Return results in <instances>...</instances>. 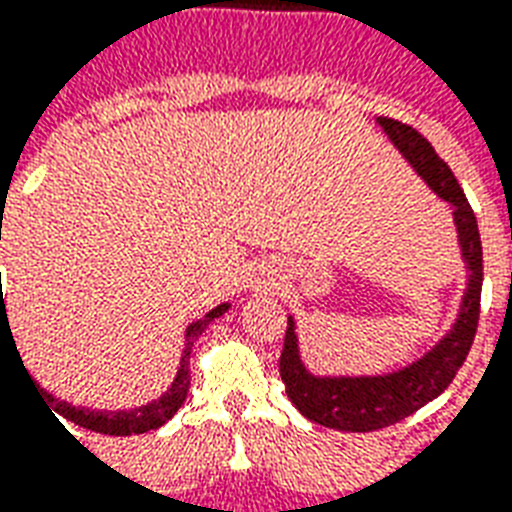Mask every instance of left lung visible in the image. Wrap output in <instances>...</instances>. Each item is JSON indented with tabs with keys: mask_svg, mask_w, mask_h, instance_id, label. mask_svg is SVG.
Returning <instances> with one entry per match:
<instances>
[{
	"mask_svg": "<svg viewBox=\"0 0 512 512\" xmlns=\"http://www.w3.org/2000/svg\"><path fill=\"white\" fill-rule=\"evenodd\" d=\"M386 139L395 144L408 166L419 174L432 193L454 206L456 239L467 268V290L459 303L451 330L440 338L419 360L381 376H317L306 368L300 357L295 319L287 317V335L279 357V373L287 386V397L308 421L341 432H373L389 427L419 411L421 405L435 400L454 381L456 370L467 360L473 346L478 314H481L483 287V249L475 214L456 182L454 171L440 161L435 147L416 131L392 117L376 120Z\"/></svg>",
	"mask_w": 512,
	"mask_h": 512,
	"instance_id": "1",
	"label": "left lung"
}]
</instances>
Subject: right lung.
I'll return each mask as SVG.
<instances>
[{
  "mask_svg": "<svg viewBox=\"0 0 512 512\" xmlns=\"http://www.w3.org/2000/svg\"><path fill=\"white\" fill-rule=\"evenodd\" d=\"M0 239H2V228H0ZM228 308L230 303H220V306H214L206 317L195 319L193 325H187L185 346H182V357H179L177 376H174L171 386L163 392L161 397H158V400H152V403L147 405L128 408V411H93V408H83V405H72V403H66V400H58V397L50 395L48 389H42L37 381H31V384L37 386L42 403L48 405V411L53 413V416L58 413V416H64L66 421L80 424V427L85 429H93V432H101V435H120V438H126V435H142V432L158 429L163 427V424H166V421H169L179 408H182V403H185L187 389H190V351H193V343L198 341V335L204 333L214 319L222 317ZM7 327H10V322H7L5 298H2V292H0V338H2V330H7ZM10 338H13V333H10ZM26 373H29V370H26Z\"/></svg>",
  "mask_w": 512,
  "mask_h": 512,
  "instance_id": "1",
  "label": "right lung"
}]
</instances>
